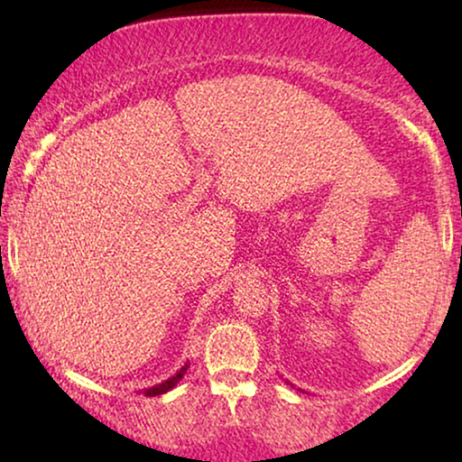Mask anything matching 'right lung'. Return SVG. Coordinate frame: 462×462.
<instances>
[{
    "label": "right lung",
    "instance_id": "add662e5",
    "mask_svg": "<svg viewBox=\"0 0 462 462\" xmlns=\"http://www.w3.org/2000/svg\"><path fill=\"white\" fill-rule=\"evenodd\" d=\"M187 368H189V362L182 365V368L176 372L174 376H170L168 381H163V383H160V384H155V387H149V389H143V393L147 395V397H155V395H162V393H168L170 389H174L176 387V383L180 381L182 376H185V372H187Z\"/></svg>",
    "mask_w": 462,
    "mask_h": 462
}]
</instances>
